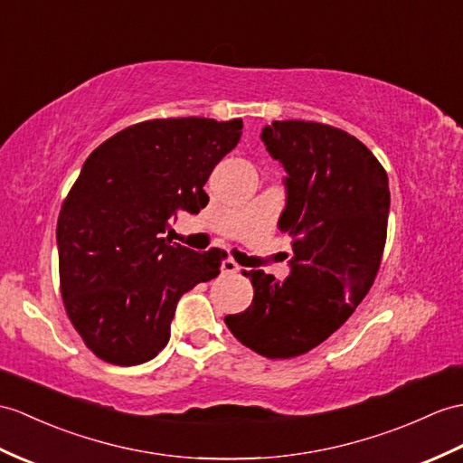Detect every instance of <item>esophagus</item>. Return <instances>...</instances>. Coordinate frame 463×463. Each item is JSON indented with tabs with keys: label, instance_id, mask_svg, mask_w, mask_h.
I'll use <instances>...</instances> for the list:
<instances>
[{
	"label": "esophagus",
	"instance_id": "esophagus-1",
	"mask_svg": "<svg viewBox=\"0 0 463 463\" xmlns=\"http://www.w3.org/2000/svg\"><path fill=\"white\" fill-rule=\"evenodd\" d=\"M239 272V264H236L232 258H227V260L222 262V274H236Z\"/></svg>",
	"mask_w": 463,
	"mask_h": 463
}]
</instances>
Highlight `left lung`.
I'll list each match as a JSON object with an SVG mask.
<instances>
[{
  "label": "left lung",
  "mask_w": 463,
  "mask_h": 463,
  "mask_svg": "<svg viewBox=\"0 0 463 463\" xmlns=\"http://www.w3.org/2000/svg\"><path fill=\"white\" fill-rule=\"evenodd\" d=\"M262 139L288 171L278 229L294 239L292 272L276 280L244 270L252 304L224 324L262 357L292 359L335 333L369 294L386 242L389 177L367 146L329 124L276 120Z\"/></svg>",
  "instance_id": "1"
}]
</instances>
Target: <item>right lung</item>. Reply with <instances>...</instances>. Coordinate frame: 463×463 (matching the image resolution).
<instances>
[{"label": "right lung", "instance_id": "add662e5", "mask_svg": "<svg viewBox=\"0 0 463 463\" xmlns=\"http://www.w3.org/2000/svg\"><path fill=\"white\" fill-rule=\"evenodd\" d=\"M241 130V118H157L124 128L84 161L59 213V282L72 327L99 359H154L179 298L219 276L227 252H195L164 234L177 211L207 205L203 185Z\"/></svg>", "mask_w": 463, "mask_h": 463}]
</instances>
